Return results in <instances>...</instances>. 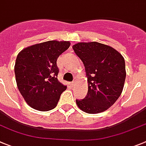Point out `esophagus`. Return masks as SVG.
Instances as JSON below:
<instances>
[{
    "instance_id": "esophagus-1",
    "label": "esophagus",
    "mask_w": 146,
    "mask_h": 146,
    "mask_svg": "<svg viewBox=\"0 0 146 146\" xmlns=\"http://www.w3.org/2000/svg\"><path fill=\"white\" fill-rule=\"evenodd\" d=\"M75 85H76V82H75V81H73V82H71V83H70L71 87H72V88H73V87L75 86Z\"/></svg>"
}]
</instances>
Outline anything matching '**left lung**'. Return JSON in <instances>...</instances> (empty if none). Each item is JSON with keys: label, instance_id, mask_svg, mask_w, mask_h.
<instances>
[{"label": "left lung", "instance_id": "left-lung-1", "mask_svg": "<svg viewBox=\"0 0 146 146\" xmlns=\"http://www.w3.org/2000/svg\"><path fill=\"white\" fill-rule=\"evenodd\" d=\"M82 60L88 78V91L77 106L88 113L110 108L121 96L125 78V59L112 47L97 42H78L72 46Z\"/></svg>", "mask_w": 146, "mask_h": 146}]
</instances>
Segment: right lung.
<instances>
[{
    "label": "right lung",
    "mask_w": 146,
    "mask_h": 146,
    "mask_svg": "<svg viewBox=\"0 0 146 146\" xmlns=\"http://www.w3.org/2000/svg\"><path fill=\"white\" fill-rule=\"evenodd\" d=\"M70 46L69 41L50 40L19 53L14 72L18 89L27 104L45 111L56 106L66 86L58 80L57 58Z\"/></svg>",
    "instance_id": "add662e5"
}]
</instances>
